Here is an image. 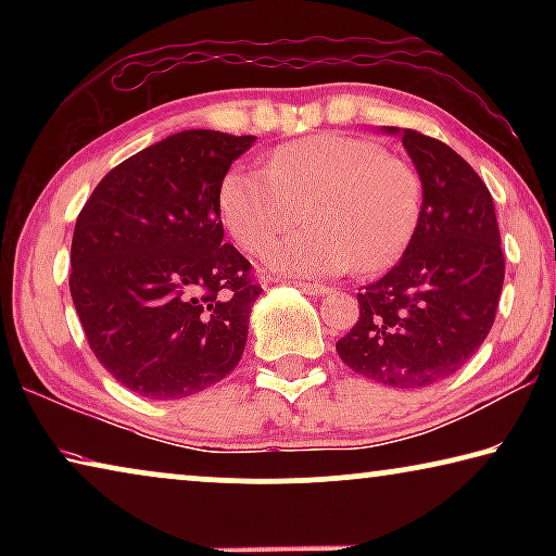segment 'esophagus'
<instances>
[{
  "mask_svg": "<svg viewBox=\"0 0 556 556\" xmlns=\"http://www.w3.org/2000/svg\"><path fill=\"white\" fill-rule=\"evenodd\" d=\"M296 287L301 289V291H306V294H312V296H326L328 291V287H324V285H312V281H296Z\"/></svg>",
  "mask_w": 556,
  "mask_h": 556,
  "instance_id": "obj_1",
  "label": "esophagus"
}]
</instances>
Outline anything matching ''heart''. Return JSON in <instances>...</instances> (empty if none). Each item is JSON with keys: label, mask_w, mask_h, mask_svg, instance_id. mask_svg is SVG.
I'll return each instance as SVG.
<instances>
[{"label": "heart", "mask_w": 556, "mask_h": 556, "mask_svg": "<svg viewBox=\"0 0 556 556\" xmlns=\"http://www.w3.org/2000/svg\"><path fill=\"white\" fill-rule=\"evenodd\" d=\"M419 203V176L407 162L348 135L279 147L267 172L235 166L218 193L225 228L252 255H262L304 208L308 230L277 242L267 255V267L289 277L384 267L407 244Z\"/></svg>", "instance_id": "b5f03b06"}]
</instances>
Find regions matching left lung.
I'll return each instance as SVG.
<instances>
[{"mask_svg":"<svg viewBox=\"0 0 556 556\" xmlns=\"http://www.w3.org/2000/svg\"><path fill=\"white\" fill-rule=\"evenodd\" d=\"M400 137L421 181V208L402 260L357 294L361 318L336 343L348 368L397 390L429 388L464 368L493 328L505 279L495 205L448 144Z\"/></svg>","mask_w":556,"mask_h":556,"instance_id":"left-lung-1","label":"left lung"}]
</instances>
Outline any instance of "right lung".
<instances>
[{"mask_svg":"<svg viewBox=\"0 0 556 556\" xmlns=\"http://www.w3.org/2000/svg\"><path fill=\"white\" fill-rule=\"evenodd\" d=\"M255 139L176 131L112 168L75 220V312L102 368L139 397H188L240 363L262 289L223 242L218 193Z\"/></svg>","mask_w":556,"mask_h":556,"instance_id":"right-lung-1","label":"right lung"}]
</instances>
